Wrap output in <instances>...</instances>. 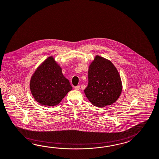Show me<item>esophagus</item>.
<instances>
[{"mask_svg": "<svg viewBox=\"0 0 159 159\" xmlns=\"http://www.w3.org/2000/svg\"><path fill=\"white\" fill-rule=\"evenodd\" d=\"M75 89H76V90H79L80 89V86H79V85H78L77 86L75 87Z\"/></svg>", "mask_w": 159, "mask_h": 159, "instance_id": "1", "label": "esophagus"}]
</instances>
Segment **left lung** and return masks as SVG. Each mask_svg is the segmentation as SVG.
Masks as SVG:
<instances>
[{
	"mask_svg": "<svg viewBox=\"0 0 159 159\" xmlns=\"http://www.w3.org/2000/svg\"><path fill=\"white\" fill-rule=\"evenodd\" d=\"M88 78L84 93L93 105L104 107L118 100L122 92V82L110 61L97 55L89 68Z\"/></svg>",
	"mask_w": 159,
	"mask_h": 159,
	"instance_id": "8db88e82",
	"label": "left lung"
}]
</instances>
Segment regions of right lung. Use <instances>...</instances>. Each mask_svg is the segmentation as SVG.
<instances>
[{"mask_svg":"<svg viewBox=\"0 0 159 159\" xmlns=\"http://www.w3.org/2000/svg\"><path fill=\"white\" fill-rule=\"evenodd\" d=\"M30 90L35 100L44 106L58 104L72 89L63 75L62 69L52 57L47 58L34 73L30 80Z\"/></svg>","mask_w":159,"mask_h":159,"instance_id":"add662e5","label":"right lung"}]
</instances>
